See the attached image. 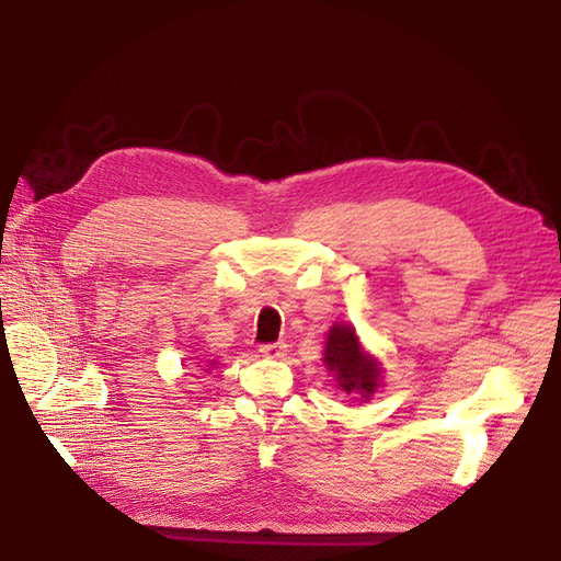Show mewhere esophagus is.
I'll use <instances>...</instances> for the list:
<instances>
[{"label":"esophagus","instance_id":"34e87169","mask_svg":"<svg viewBox=\"0 0 561 561\" xmlns=\"http://www.w3.org/2000/svg\"><path fill=\"white\" fill-rule=\"evenodd\" d=\"M259 352L263 357H268V359H282L284 355H286V343H268V345H261L259 347Z\"/></svg>","mask_w":561,"mask_h":561}]
</instances>
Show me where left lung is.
<instances>
[{"mask_svg":"<svg viewBox=\"0 0 561 561\" xmlns=\"http://www.w3.org/2000/svg\"><path fill=\"white\" fill-rule=\"evenodd\" d=\"M322 364L345 396H359L368 402L381 387L385 368L362 345L357 330L350 322H334L330 328L325 350H322Z\"/></svg>","mask_w":561,"mask_h":561,"instance_id":"obj_1","label":"left lung"}]
</instances>
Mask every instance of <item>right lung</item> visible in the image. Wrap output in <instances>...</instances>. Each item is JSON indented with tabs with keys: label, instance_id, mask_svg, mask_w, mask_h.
<instances>
[{
	"label": "right lung",
	"instance_id": "add662e5",
	"mask_svg": "<svg viewBox=\"0 0 561 561\" xmlns=\"http://www.w3.org/2000/svg\"><path fill=\"white\" fill-rule=\"evenodd\" d=\"M211 366H214V362H211Z\"/></svg>",
	"mask_w": 561,
	"mask_h": 561
}]
</instances>
